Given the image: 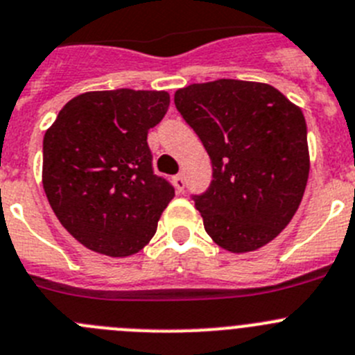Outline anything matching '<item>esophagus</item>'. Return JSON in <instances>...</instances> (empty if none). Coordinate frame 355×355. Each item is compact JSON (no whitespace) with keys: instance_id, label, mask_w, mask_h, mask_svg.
I'll list each match as a JSON object with an SVG mask.
<instances>
[{"instance_id":"obj_1","label":"esophagus","mask_w":355,"mask_h":355,"mask_svg":"<svg viewBox=\"0 0 355 355\" xmlns=\"http://www.w3.org/2000/svg\"><path fill=\"white\" fill-rule=\"evenodd\" d=\"M173 184L175 189H177V193H184L185 189V180H184V175H175L173 177Z\"/></svg>"}]
</instances>
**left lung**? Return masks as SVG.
Wrapping results in <instances>:
<instances>
[{
    "label": "left lung",
    "mask_w": 355,
    "mask_h": 355,
    "mask_svg": "<svg viewBox=\"0 0 355 355\" xmlns=\"http://www.w3.org/2000/svg\"><path fill=\"white\" fill-rule=\"evenodd\" d=\"M214 180L193 200L208 236L230 252L257 250L296 214L310 171L303 112L261 82L220 78L175 92Z\"/></svg>",
    "instance_id": "obj_1"
}]
</instances>
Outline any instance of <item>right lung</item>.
<instances>
[{
	"mask_svg": "<svg viewBox=\"0 0 355 355\" xmlns=\"http://www.w3.org/2000/svg\"><path fill=\"white\" fill-rule=\"evenodd\" d=\"M170 107L166 91H94L69 99L43 137V189L59 223L110 257L140 252L173 185L152 170L148 129Z\"/></svg>",
	"mask_w": 355,
	"mask_h": 355,
	"instance_id": "add662e5",
	"label": "right lung"
}]
</instances>
